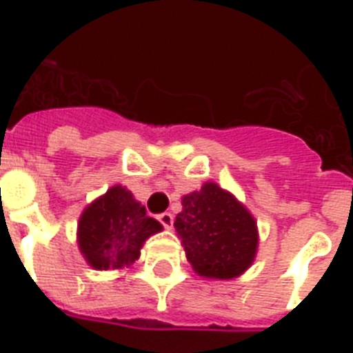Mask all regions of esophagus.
<instances>
[{
    "instance_id": "esophagus-1",
    "label": "esophagus",
    "mask_w": 353,
    "mask_h": 353,
    "mask_svg": "<svg viewBox=\"0 0 353 353\" xmlns=\"http://www.w3.org/2000/svg\"><path fill=\"white\" fill-rule=\"evenodd\" d=\"M157 221L164 228H171V226H173V215H171L170 212H162V214H159L157 215Z\"/></svg>"
}]
</instances>
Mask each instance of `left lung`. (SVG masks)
Returning a JSON list of instances; mask_svg holds the SVG:
<instances>
[{
  "label": "left lung",
  "mask_w": 353,
  "mask_h": 353,
  "mask_svg": "<svg viewBox=\"0 0 353 353\" xmlns=\"http://www.w3.org/2000/svg\"><path fill=\"white\" fill-rule=\"evenodd\" d=\"M182 207L173 226L199 276L232 279L252 263L256 223L230 192L205 183L201 191L183 196Z\"/></svg>",
  "instance_id": "left-lung-1"
}]
</instances>
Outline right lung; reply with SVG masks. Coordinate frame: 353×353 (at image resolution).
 Returning a JSON list of instances; mask_svg holds the SVG:
<instances>
[{"label": "right lung", "mask_w": 353, "mask_h": 353, "mask_svg": "<svg viewBox=\"0 0 353 353\" xmlns=\"http://www.w3.org/2000/svg\"><path fill=\"white\" fill-rule=\"evenodd\" d=\"M161 230V223L146 217L132 192L114 185L83 212L77 242L92 267L121 269L138 260L143 242Z\"/></svg>", "instance_id": "1"}]
</instances>
